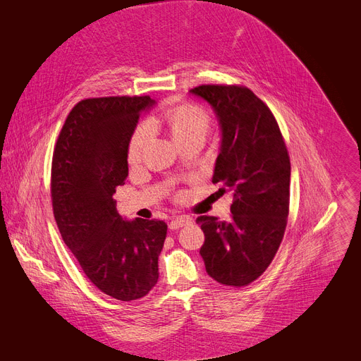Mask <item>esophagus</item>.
Listing matches in <instances>:
<instances>
[{
	"mask_svg": "<svg viewBox=\"0 0 361 361\" xmlns=\"http://www.w3.org/2000/svg\"><path fill=\"white\" fill-rule=\"evenodd\" d=\"M188 224H192V218L178 216L169 222V230H178V228H181V226H185Z\"/></svg>",
	"mask_w": 361,
	"mask_h": 361,
	"instance_id": "obj_1",
	"label": "esophagus"
}]
</instances>
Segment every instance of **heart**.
I'll use <instances>...</instances> for the list:
<instances>
[{"mask_svg": "<svg viewBox=\"0 0 361 361\" xmlns=\"http://www.w3.org/2000/svg\"><path fill=\"white\" fill-rule=\"evenodd\" d=\"M165 123L171 135L178 143H185L195 137H203L211 128V116L206 109L196 104H180L165 112ZM150 139V127L140 124L133 131L127 146V159L131 165L142 161L145 147ZM181 197V195L178 196Z\"/></svg>", "mask_w": 361, "mask_h": 361, "instance_id": "b5f03b06", "label": "heart"}]
</instances>
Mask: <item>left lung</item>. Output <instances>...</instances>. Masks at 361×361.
<instances>
[{
	"label": "left lung",
	"mask_w": 361,
	"mask_h": 361,
	"mask_svg": "<svg viewBox=\"0 0 361 361\" xmlns=\"http://www.w3.org/2000/svg\"><path fill=\"white\" fill-rule=\"evenodd\" d=\"M215 109L222 143L212 183L233 190L230 222L199 216L206 272L245 287L268 269L290 212V155L269 106L245 86L202 85L190 90Z\"/></svg>",
	"instance_id": "obj_1"
}]
</instances>
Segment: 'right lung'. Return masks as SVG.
<instances>
[{"instance_id":"1","label":"right lung","mask_w":361,"mask_h":361,"mask_svg":"<svg viewBox=\"0 0 361 361\" xmlns=\"http://www.w3.org/2000/svg\"><path fill=\"white\" fill-rule=\"evenodd\" d=\"M149 97L89 98L75 104L56 139L52 211L67 247L94 287L121 301L158 282L166 224L124 221L112 195L128 176L127 146Z\"/></svg>"}]
</instances>
